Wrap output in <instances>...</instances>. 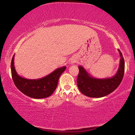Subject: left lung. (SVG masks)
Masks as SVG:
<instances>
[{"mask_svg":"<svg viewBox=\"0 0 135 135\" xmlns=\"http://www.w3.org/2000/svg\"><path fill=\"white\" fill-rule=\"evenodd\" d=\"M120 64L116 74L112 77L97 79L93 77L82 67L79 66L77 79L79 89L83 95L90 98H101L115 90L122 81L124 73V60L119 49Z\"/></svg>","mask_w":135,"mask_h":135,"instance_id":"obj_1","label":"left lung"}]
</instances>
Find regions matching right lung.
<instances>
[{
    "label": "right lung",
    "mask_w": 135,
    "mask_h": 135,
    "mask_svg": "<svg viewBox=\"0 0 135 135\" xmlns=\"http://www.w3.org/2000/svg\"><path fill=\"white\" fill-rule=\"evenodd\" d=\"M11 74L15 85L22 93L28 97L41 99L47 98L55 90L58 80L66 69L65 66L58 68L47 76L38 79H27L17 74L14 66V55L11 64Z\"/></svg>",
    "instance_id": "1"
}]
</instances>
